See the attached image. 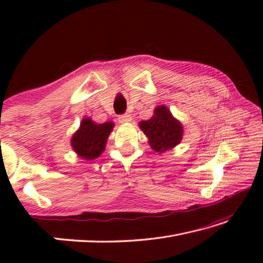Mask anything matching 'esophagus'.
<instances>
[{
	"label": "esophagus",
	"instance_id": "1",
	"mask_svg": "<svg viewBox=\"0 0 263 263\" xmlns=\"http://www.w3.org/2000/svg\"><path fill=\"white\" fill-rule=\"evenodd\" d=\"M132 121V117L131 115L128 114H124V115H121L118 117V122L122 123V124H125V123H130Z\"/></svg>",
	"mask_w": 263,
	"mask_h": 263
}]
</instances>
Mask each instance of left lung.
<instances>
[{"instance_id": "8db88e82", "label": "left lung", "mask_w": 263, "mask_h": 263, "mask_svg": "<svg viewBox=\"0 0 263 263\" xmlns=\"http://www.w3.org/2000/svg\"><path fill=\"white\" fill-rule=\"evenodd\" d=\"M139 126L148 138L151 148L155 152L163 153L179 145L183 136V126L173 117L167 106L159 105L154 110L153 117L142 121Z\"/></svg>"}]
</instances>
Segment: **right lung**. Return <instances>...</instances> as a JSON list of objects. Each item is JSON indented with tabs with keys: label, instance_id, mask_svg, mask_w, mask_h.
<instances>
[{
	"label": "right lung",
	"instance_id": "right-lung-1",
	"mask_svg": "<svg viewBox=\"0 0 263 263\" xmlns=\"http://www.w3.org/2000/svg\"><path fill=\"white\" fill-rule=\"evenodd\" d=\"M112 122L96 124L90 118H83L80 128L72 137V147L80 158L97 159L105 149L106 139L114 128Z\"/></svg>",
	"mask_w": 263,
	"mask_h": 263
}]
</instances>
